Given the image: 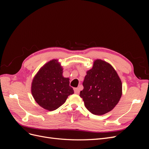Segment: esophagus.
<instances>
[{"label": "esophagus", "mask_w": 149, "mask_h": 149, "mask_svg": "<svg viewBox=\"0 0 149 149\" xmlns=\"http://www.w3.org/2000/svg\"><path fill=\"white\" fill-rule=\"evenodd\" d=\"M74 93H75V94H78L79 93L80 90H79V89L78 88H74Z\"/></svg>", "instance_id": "34e87169"}]
</instances>
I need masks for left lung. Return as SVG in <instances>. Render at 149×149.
I'll return each instance as SVG.
<instances>
[{"instance_id": "1", "label": "left lung", "mask_w": 149, "mask_h": 149, "mask_svg": "<svg viewBox=\"0 0 149 149\" xmlns=\"http://www.w3.org/2000/svg\"><path fill=\"white\" fill-rule=\"evenodd\" d=\"M79 96L85 107L95 115L107 113L118 104L123 94V84L116 71L109 63L94 60L87 71Z\"/></svg>"}]
</instances>
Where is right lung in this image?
I'll use <instances>...</instances> for the list:
<instances>
[{
  "instance_id": "add662e5",
  "label": "right lung",
  "mask_w": 149,
  "mask_h": 149,
  "mask_svg": "<svg viewBox=\"0 0 149 149\" xmlns=\"http://www.w3.org/2000/svg\"><path fill=\"white\" fill-rule=\"evenodd\" d=\"M63 68L58 60L45 64L34 76L31 91L35 101L49 111L58 109L74 93L70 79L63 76Z\"/></svg>"
}]
</instances>
